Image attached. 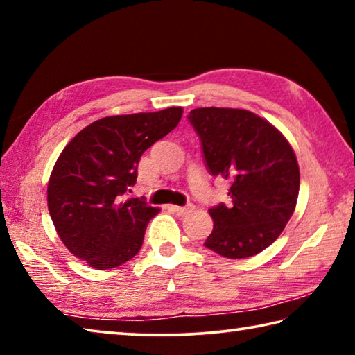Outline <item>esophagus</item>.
<instances>
[{"label": "esophagus", "instance_id": "obj_1", "mask_svg": "<svg viewBox=\"0 0 355 355\" xmlns=\"http://www.w3.org/2000/svg\"><path fill=\"white\" fill-rule=\"evenodd\" d=\"M167 209L172 213H175L177 216H184L191 213L194 209V205H186V207H177V205H167Z\"/></svg>", "mask_w": 355, "mask_h": 355}]
</instances>
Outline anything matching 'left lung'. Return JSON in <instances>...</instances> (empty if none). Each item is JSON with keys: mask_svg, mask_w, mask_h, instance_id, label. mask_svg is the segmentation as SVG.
<instances>
[{"mask_svg": "<svg viewBox=\"0 0 355 355\" xmlns=\"http://www.w3.org/2000/svg\"><path fill=\"white\" fill-rule=\"evenodd\" d=\"M188 119L208 172L230 182V205L208 209L214 227L205 245L225 258L257 255L280 236L296 208L300 175L290 142L245 110L197 107Z\"/></svg>", "mask_w": 355, "mask_h": 355, "instance_id": "8db88e82", "label": "left lung"}]
</instances>
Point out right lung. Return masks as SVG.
<instances>
[{
  "instance_id": "1",
  "label": "right lung",
  "mask_w": 355,
  "mask_h": 355,
  "mask_svg": "<svg viewBox=\"0 0 355 355\" xmlns=\"http://www.w3.org/2000/svg\"><path fill=\"white\" fill-rule=\"evenodd\" d=\"M178 106L95 120L59 155L46 189L48 211L61 241L95 269L117 268L142 248L159 208L127 199L142 153L182 119Z\"/></svg>"
}]
</instances>
